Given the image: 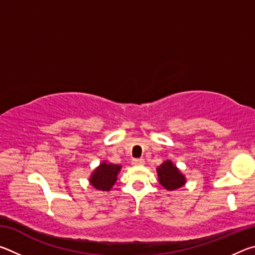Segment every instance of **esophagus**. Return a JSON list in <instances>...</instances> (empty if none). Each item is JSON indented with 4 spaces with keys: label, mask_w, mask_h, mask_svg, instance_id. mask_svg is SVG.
I'll return each instance as SVG.
<instances>
[{
    "label": "esophagus",
    "mask_w": 255,
    "mask_h": 255,
    "mask_svg": "<svg viewBox=\"0 0 255 255\" xmlns=\"http://www.w3.org/2000/svg\"><path fill=\"white\" fill-rule=\"evenodd\" d=\"M132 165H135V166H141V165H144V163H145V161L143 158H135V159H132Z\"/></svg>",
    "instance_id": "1"
}]
</instances>
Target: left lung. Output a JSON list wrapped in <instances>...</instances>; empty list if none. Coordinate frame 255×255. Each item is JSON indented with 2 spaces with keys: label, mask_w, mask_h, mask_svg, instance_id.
Segmentation results:
<instances>
[{
  "label": "left lung",
  "mask_w": 255,
  "mask_h": 255,
  "mask_svg": "<svg viewBox=\"0 0 255 255\" xmlns=\"http://www.w3.org/2000/svg\"><path fill=\"white\" fill-rule=\"evenodd\" d=\"M158 181L166 190H175L185 184V176L171 161H165L157 169Z\"/></svg>",
  "instance_id": "1"
}]
</instances>
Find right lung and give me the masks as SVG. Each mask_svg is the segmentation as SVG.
<instances>
[{
	"instance_id": "obj_1",
	"label": "right lung",
	"mask_w": 255,
	"mask_h": 255,
	"mask_svg": "<svg viewBox=\"0 0 255 255\" xmlns=\"http://www.w3.org/2000/svg\"><path fill=\"white\" fill-rule=\"evenodd\" d=\"M122 166L117 164L102 162L90 176V183L93 188L100 191H109L117 181V175Z\"/></svg>"
}]
</instances>
